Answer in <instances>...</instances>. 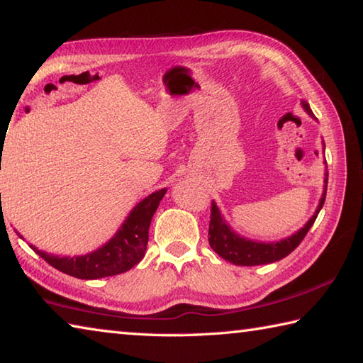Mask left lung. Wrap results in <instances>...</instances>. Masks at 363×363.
<instances>
[{
	"label": "left lung",
	"instance_id": "1",
	"mask_svg": "<svg viewBox=\"0 0 363 363\" xmlns=\"http://www.w3.org/2000/svg\"><path fill=\"white\" fill-rule=\"evenodd\" d=\"M307 113L314 116L312 110L307 102H301ZM325 187H323V195L320 199V203H318L317 210L314 213L307 224L299 229L296 233H293L291 237L284 238V240L275 242V243H262V242H253L248 240V238H243L237 235L233 232L224 218L220 216L219 208L216 203H211V219H210V230H208V242H210V247L216 251V253L223 257V259L229 261L235 266H261V264H270L275 261L284 259L291 251L298 247V245L304 240L307 232L315 223L317 214L320 213L322 206L325 203V195H327V184H328V173H325Z\"/></svg>",
	"mask_w": 363,
	"mask_h": 363
}]
</instances>
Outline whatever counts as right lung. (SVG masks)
I'll list each match as a JSON object with an SVG mask.
<instances>
[{
	"mask_svg": "<svg viewBox=\"0 0 363 363\" xmlns=\"http://www.w3.org/2000/svg\"><path fill=\"white\" fill-rule=\"evenodd\" d=\"M164 194H167V189L157 190L145 196L130 213V216L126 218L112 240H108L93 253L70 257L48 255L45 251L35 248L33 245H30V248L48 264H51L54 269L77 279L94 280L126 272L136 266L145 255L150 220Z\"/></svg>",
	"mask_w": 363,
	"mask_h": 363,
	"instance_id": "1",
	"label": "right lung"
}]
</instances>
